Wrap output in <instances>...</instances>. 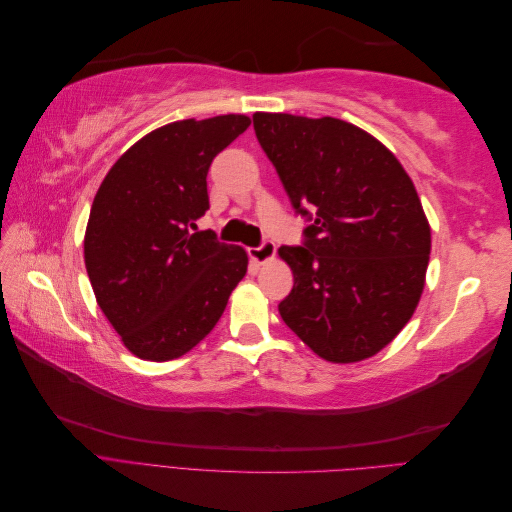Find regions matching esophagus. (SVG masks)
<instances>
[{
  "label": "esophagus",
  "instance_id": "esophagus-1",
  "mask_svg": "<svg viewBox=\"0 0 512 512\" xmlns=\"http://www.w3.org/2000/svg\"><path fill=\"white\" fill-rule=\"evenodd\" d=\"M275 250H277L275 243L269 241V239H265L260 245L250 247V258L256 260V262H260V265H262V262H267V260H271V258L275 256Z\"/></svg>",
  "mask_w": 512,
  "mask_h": 512
}]
</instances>
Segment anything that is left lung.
Here are the masks:
<instances>
[{"label":"left lung","mask_w":512,"mask_h":512,"mask_svg":"<svg viewBox=\"0 0 512 512\" xmlns=\"http://www.w3.org/2000/svg\"><path fill=\"white\" fill-rule=\"evenodd\" d=\"M252 119L294 211L309 222L301 245L280 247L294 275L282 320L327 361L374 356L406 327L425 286L431 232L412 179L348 121Z\"/></svg>","instance_id":"left-lung-1"}]
</instances>
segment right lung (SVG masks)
<instances>
[{"instance_id": "right-lung-1", "label": "right lung", "mask_w": 512, "mask_h": 512, "mask_svg": "<svg viewBox=\"0 0 512 512\" xmlns=\"http://www.w3.org/2000/svg\"><path fill=\"white\" fill-rule=\"evenodd\" d=\"M250 126L245 115L183 119L153 130L108 170L85 232L98 305L130 352L170 361L224 314L247 254L196 230L209 209L213 158Z\"/></svg>"}]
</instances>
